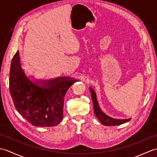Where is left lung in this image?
I'll use <instances>...</instances> for the list:
<instances>
[{"label": "left lung", "instance_id": "left-lung-1", "mask_svg": "<svg viewBox=\"0 0 157 157\" xmlns=\"http://www.w3.org/2000/svg\"><path fill=\"white\" fill-rule=\"evenodd\" d=\"M90 91L91 93V96L93 102V106H94V113L96 117L100 121L102 125H118L120 124H123L126 122H128L131 119H117L112 118L111 117L106 115L105 113H103L101 108L99 107L98 103L97 101V98H96V94L94 90L92 88H89Z\"/></svg>", "mask_w": 157, "mask_h": 157}]
</instances>
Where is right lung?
<instances>
[{
  "label": "right lung",
  "mask_w": 157,
  "mask_h": 157,
  "mask_svg": "<svg viewBox=\"0 0 157 157\" xmlns=\"http://www.w3.org/2000/svg\"><path fill=\"white\" fill-rule=\"evenodd\" d=\"M77 81L69 77L29 79L22 69L18 51L12 59L10 93L19 114L34 126L52 127L62 121L65 94Z\"/></svg>",
  "instance_id": "add662e5"
}]
</instances>
